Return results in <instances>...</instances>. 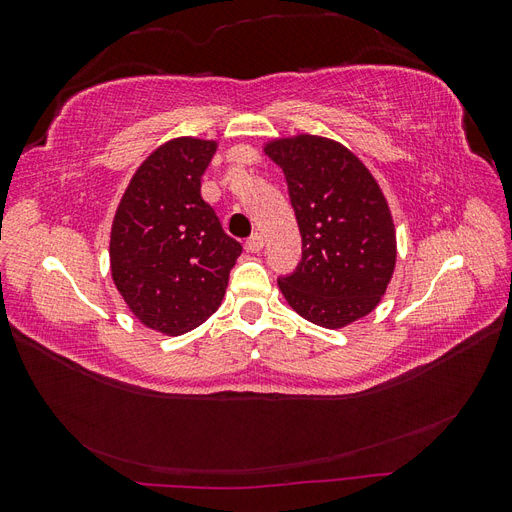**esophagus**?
Listing matches in <instances>:
<instances>
[{
    "label": "esophagus",
    "instance_id": "1",
    "mask_svg": "<svg viewBox=\"0 0 512 512\" xmlns=\"http://www.w3.org/2000/svg\"><path fill=\"white\" fill-rule=\"evenodd\" d=\"M262 245H265L262 243V235L260 232H254V235L245 241V250L250 254H258L262 250Z\"/></svg>",
    "mask_w": 512,
    "mask_h": 512
}]
</instances>
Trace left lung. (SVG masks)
I'll return each mask as SVG.
<instances>
[{"label":"left lung","mask_w":512,"mask_h":512,"mask_svg":"<svg viewBox=\"0 0 512 512\" xmlns=\"http://www.w3.org/2000/svg\"><path fill=\"white\" fill-rule=\"evenodd\" d=\"M262 151L284 170L303 241L301 265L277 280L286 303L324 329L374 312L397 262L393 215L376 177L327 136L273 138Z\"/></svg>","instance_id":"1"}]
</instances>
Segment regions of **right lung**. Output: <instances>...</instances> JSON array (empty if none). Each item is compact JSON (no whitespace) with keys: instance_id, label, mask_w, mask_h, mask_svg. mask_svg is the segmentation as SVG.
Returning a JSON list of instances; mask_svg holds the SVG:
<instances>
[{"instance_id":"obj_1","label":"right lung","mask_w":512,"mask_h":512,"mask_svg":"<svg viewBox=\"0 0 512 512\" xmlns=\"http://www.w3.org/2000/svg\"><path fill=\"white\" fill-rule=\"evenodd\" d=\"M218 141L177 136L136 168L111 224V277L147 329L183 335L222 305L241 243L200 196Z\"/></svg>"}]
</instances>
